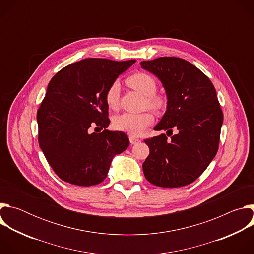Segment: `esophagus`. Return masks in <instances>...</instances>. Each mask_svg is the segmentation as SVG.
Instances as JSON below:
<instances>
[{
  "mask_svg": "<svg viewBox=\"0 0 254 254\" xmlns=\"http://www.w3.org/2000/svg\"><path fill=\"white\" fill-rule=\"evenodd\" d=\"M129 141H130L131 144H134V143H137V142L139 141V138H136V137L130 135V136H129Z\"/></svg>",
  "mask_w": 254,
  "mask_h": 254,
  "instance_id": "1",
  "label": "esophagus"
}]
</instances>
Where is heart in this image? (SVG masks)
<instances>
[{
  "label": "heart",
  "instance_id": "1",
  "mask_svg": "<svg viewBox=\"0 0 254 254\" xmlns=\"http://www.w3.org/2000/svg\"><path fill=\"white\" fill-rule=\"evenodd\" d=\"M127 83L134 90L144 96V105H147L155 111H159L165 105V98L161 95L155 94L157 91V83L154 77L144 72H137L130 75L127 79ZM121 84L115 80L105 91L106 105L113 108L118 107L120 101ZM155 118L152 112L146 111L138 114L124 113L114 118L113 124L116 129L125 131L132 136L140 135L154 122Z\"/></svg>",
  "mask_w": 254,
  "mask_h": 254
}]
</instances>
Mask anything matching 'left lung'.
<instances>
[{
    "mask_svg": "<svg viewBox=\"0 0 254 254\" xmlns=\"http://www.w3.org/2000/svg\"><path fill=\"white\" fill-rule=\"evenodd\" d=\"M140 66L161 80L168 98L167 111L154 129L178 130L171 138L162 133L144 140L150 148L142 164L144 177L163 188L191 184L219 147L223 113L215 87L200 69L182 58L160 57L141 61Z\"/></svg>",
    "mask_w": 254,
    "mask_h": 254,
    "instance_id": "obj_1",
    "label": "left lung"
}]
</instances>
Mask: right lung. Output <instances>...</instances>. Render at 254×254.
I'll return each instance as SVG.
<instances>
[{
    "label": "right lung",
    "instance_id": "1",
    "mask_svg": "<svg viewBox=\"0 0 254 254\" xmlns=\"http://www.w3.org/2000/svg\"><path fill=\"white\" fill-rule=\"evenodd\" d=\"M134 62L87 58L64 67L50 80L37 112L38 141L65 182L84 187L101 183L114 157L129 146L126 133L106 129L111 121L104 95ZM92 127L104 130L91 133Z\"/></svg>",
    "mask_w": 254,
    "mask_h": 254
}]
</instances>
